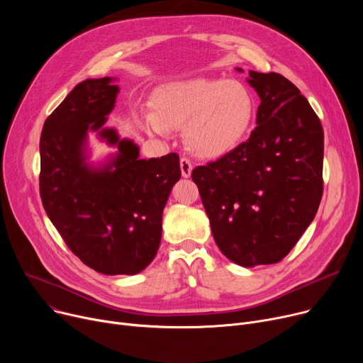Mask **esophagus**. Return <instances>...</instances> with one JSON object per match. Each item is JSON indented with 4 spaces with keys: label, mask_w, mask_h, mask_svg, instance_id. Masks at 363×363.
Here are the masks:
<instances>
[{
    "label": "esophagus",
    "mask_w": 363,
    "mask_h": 363,
    "mask_svg": "<svg viewBox=\"0 0 363 363\" xmlns=\"http://www.w3.org/2000/svg\"><path fill=\"white\" fill-rule=\"evenodd\" d=\"M179 163H181V174H182V177H184V178H189V177H191V172H193V164H191V162H189L186 157H182V159L179 160Z\"/></svg>",
    "instance_id": "esophagus-1"
}]
</instances>
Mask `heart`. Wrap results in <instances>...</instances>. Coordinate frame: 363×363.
<instances>
[{
  "label": "heart",
  "instance_id": "1",
  "mask_svg": "<svg viewBox=\"0 0 363 363\" xmlns=\"http://www.w3.org/2000/svg\"><path fill=\"white\" fill-rule=\"evenodd\" d=\"M152 113L138 116L152 135L182 130L189 152L200 159H219L247 135L255 119V97L244 84L197 78L162 86L152 95Z\"/></svg>",
  "mask_w": 363,
  "mask_h": 363
}]
</instances>
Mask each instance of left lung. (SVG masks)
I'll return each instance as SVG.
<instances>
[{
    "mask_svg": "<svg viewBox=\"0 0 363 363\" xmlns=\"http://www.w3.org/2000/svg\"><path fill=\"white\" fill-rule=\"evenodd\" d=\"M249 84L260 97L250 138L191 174L219 250L244 268L287 256L323 191V130L309 101L275 72L250 70Z\"/></svg>",
    "mask_w": 363,
    "mask_h": 363,
    "instance_id": "left-lung-1",
    "label": "left lung"
}]
</instances>
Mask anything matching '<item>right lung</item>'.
Wrapping results in <instances>:
<instances>
[{"label":"right lung","mask_w":363,"mask_h":363,"mask_svg":"<svg viewBox=\"0 0 363 363\" xmlns=\"http://www.w3.org/2000/svg\"><path fill=\"white\" fill-rule=\"evenodd\" d=\"M119 88L111 78L76 85L47 118L41 141L40 193L45 212L73 255L104 275L138 274L155 259L162 215L181 178L179 157L140 159V148L103 128ZM88 130L118 145L101 168L86 163Z\"/></svg>","instance_id":"1"}]
</instances>
